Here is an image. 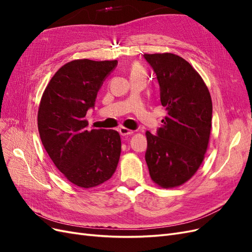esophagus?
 Returning a JSON list of instances; mask_svg holds the SVG:
<instances>
[{
	"label": "esophagus",
	"instance_id": "esophagus-1",
	"mask_svg": "<svg viewBox=\"0 0 252 252\" xmlns=\"http://www.w3.org/2000/svg\"><path fill=\"white\" fill-rule=\"evenodd\" d=\"M119 132H120L121 135L125 136V135H130V134H132L134 131H133V130H130V129H128V128H126V127H121V128L119 129Z\"/></svg>",
	"mask_w": 252,
	"mask_h": 252
}]
</instances>
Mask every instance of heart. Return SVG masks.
Returning a JSON list of instances; mask_svg holds the SVG:
<instances>
[{"label": "heart", "mask_w": 252, "mask_h": 252, "mask_svg": "<svg viewBox=\"0 0 252 252\" xmlns=\"http://www.w3.org/2000/svg\"><path fill=\"white\" fill-rule=\"evenodd\" d=\"M131 75H135V74H145V70L144 68L138 64H135L131 67Z\"/></svg>", "instance_id": "obj_1"}]
</instances>
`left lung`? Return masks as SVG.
I'll list each match as a JSON object with an SVG mask.
<instances>
[{"instance_id":"1","label":"left lung","mask_w":252,"mask_h":252,"mask_svg":"<svg viewBox=\"0 0 252 252\" xmlns=\"http://www.w3.org/2000/svg\"><path fill=\"white\" fill-rule=\"evenodd\" d=\"M157 74L167 116L158 135L146 131L145 159L154 183L174 188L191 179L207 151L212 118L209 90L194 68L173 53H145Z\"/></svg>"}]
</instances>
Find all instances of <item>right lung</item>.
Returning <instances> with one entry per match:
<instances>
[{
	"mask_svg": "<svg viewBox=\"0 0 252 252\" xmlns=\"http://www.w3.org/2000/svg\"><path fill=\"white\" fill-rule=\"evenodd\" d=\"M117 64V60L68 62L51 78L40 102L37 127L43 146L64 177L82 188L103 184L118 167L119 132L87 130L85 120L105 78Z\"/></svg>",
	"mask_w": 252,
	"mask_h": 252,
	"instance_id": "add662e5",
	"label": "right lung"
}]
</instances>
